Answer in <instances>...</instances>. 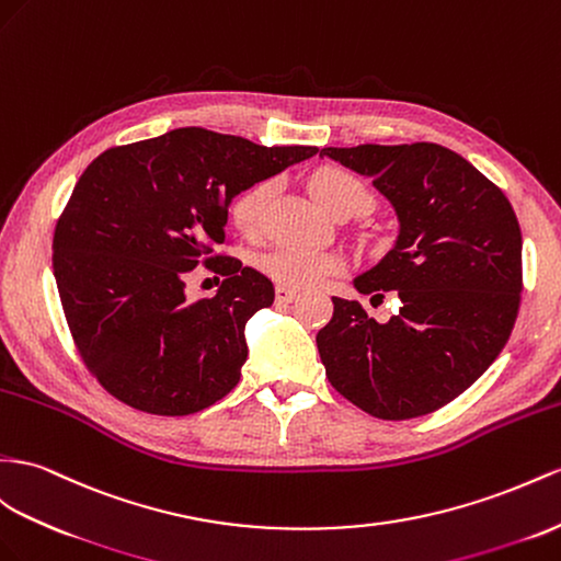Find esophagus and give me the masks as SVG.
<instances>
[{
	"label": "esophagus",
	"mask_w": 561,
	"mask_h": 561,
	"mask_svg": "<svg viewBox=\"0 0 561 561\" xmlns=\"http://www.w3.org/2000/svg\"><path fill=\"white\" fill-rule=\"evenodd\" d=\"M296 296H298V291L289 289V286H277V289H275V298H277L279 306L291 304V300H296Z\"/></svg>",
	"instance_id": "34e87169"
}]
</instances>
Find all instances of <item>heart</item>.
I'll return each instance as SVG.
<instances>
[{
	"instance_id": "1",
	"label": "heart",
	"mask_w": 561,
	"mask_h": 561,
	"mask_svg": "<svg viewBox=\"0 0 561 561\" xmlns=\"http://www.w3.org/2000/svg\"><path fill=\"white\" fill-rule=\"evenodd\" d=\"M308 190L318 204L332 215L339 213H363L369 208V192L367 186L357 180L353 172L322 165L308 178ZM272 194V182H257L241 192L232 206H229V218L243 237H255L261 232L263 215ZM346 255L332 249H294L282 247L270 251L261 257V270L267 277L284 286H314L327 277L339 275L346 270Z\"/></svg>"
}]
</instances>
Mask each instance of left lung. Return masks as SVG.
I'll return each instance as SVG.
<instances>
[{
    "instance_id": "obj_1",
    "label": "left lung",
    "mask_w": 561,
    "mask_h": 561,
    "mask_svg": "<svg viewBox=\"0 0 561 561\" xmlns=\"http://www.w3.org/2000/svg\"><path fill=\"white\" fill-rule=\"evenodd\" d=\"M320 156L371 178L400 222L393 249L353 282L360 294L396 291L400 308L381 324L357 300L332 298L318 332L329 383L371 417H422L465 393L505 348L522 304L519 222L500 186L440 144Z\"/></svg>"
}]
</instances>
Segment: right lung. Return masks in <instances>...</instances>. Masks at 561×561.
I'll return each mask as SVG.
<instances>
[{"mask_svg": "<svg viewBox=\"0 0 561 561\" xmlns=\"http://www.w3.org/2000/svg\"><path fill=\"white\" fill-rule=\"evenodd\" d=\"M318 147H261L204 127L106 149L82 172L54 229V277L92 377L135 410L184 417L234 389L243 327L275 304V286L225 243L227 208L255 182ZM196 264L226 279L190 301Z\"/></svg>", "mask_w": 561, "mask_h": 561, "instance_id": "right-lung-1", "label": "right lung"}]
</instances>
